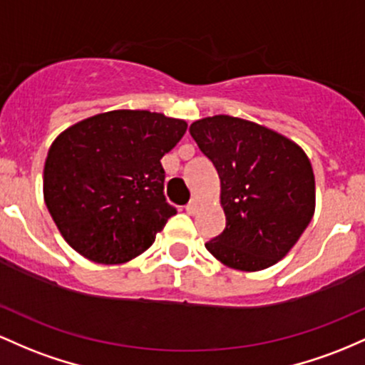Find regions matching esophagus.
<instances>
[{
    "label": "esophagus",
    "instance_id": "obj_1",
    "mask_svg": "<svg viewBox=\"0 0 365 365\" xmlns=\"http://www.w3.org/2000/svg\"><path fill=\"white\" fill-rule=\"evenodd\" d=\"M186 212L190 215H195L196 212H198V202H196V200H191V202L186 205Z\"/></svg>",
    "mask_w": 365,
    "mask_h": 365
}]
</instances>
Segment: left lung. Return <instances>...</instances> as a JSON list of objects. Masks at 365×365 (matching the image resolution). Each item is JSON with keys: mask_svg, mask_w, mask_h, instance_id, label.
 Listing matches in <instances>:
<instances>
[{"mask_svg": "<svg viewBox=\"0 0 365 365\" xmlns=\"http://www.w3.org/2000/svg\"><path fill=\"white\" fill-rule=\"evenodd\" d=\"M191 138L220 179L226 229L205 243L222 264L262 271L281 260L312 220L315 181L305 151L245 118L196 120Z\"/></svg>", "mask_w": 365, "mask_h": 365, "instance_id": "left-lung-1", "label": "left lung"}]
</instances>
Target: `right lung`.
I'll use <instances>...</instances> for the list:
<instances>
[{
	"label": "right lung",
	"instance_id": "1",
	"mask_svg": "<svg viewBox=\"0 0 365 365\" xmlns=\"http://www.w3.org/2000/svg\"><path fill=\"white\" fill-rule=\"evenodd\" d=\"M187 124L148 110H113L53 141L44 202L71 247L98 264H124L151 247L175 208L165 202L162 157Z\"/></svg>",
	"mask_w": 365,
	"mask_h": 365
}]
</instances>
